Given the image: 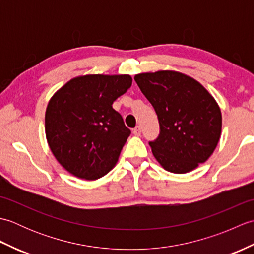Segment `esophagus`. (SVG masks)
Instances as JSON below:
<instances>
[{
	"label": "esophagus",
	"instance_id": "1",
	"mask_svg": "<svg viewBox=\"0 0 254 254\" xmlns=\"http://www.w3.org/2000/svg\"><path fill=\"white\" fill-rule=\"evenodd\" d=\"M141 133H142V127L139 126L135 127V128H133V134L135 136H139V135H141Z\"/></svg>",
	"mask_w": 254,
	"mask_h": 254
}]
</instances>
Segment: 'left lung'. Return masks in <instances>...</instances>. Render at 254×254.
Here are the masks:
<instances>
[{
	"label": "left lung",
	"mask_w": 254,
	"mask_h": 254,
	"mask_svg": "<svg viewBox=\"0 0 254 254\" xmlns=\"http://www.w3.org/2000/svg\"><path fill=\"white\" fill-rule=\"evenodd\" d=\"M158 117L160 133L149 142L156 160L172 174H187L214 153L222 134V111L196 79L177 71L134 76Z\"/></svg>",
	"instance_id": "8db88e82"
}]
</instances>
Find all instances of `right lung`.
<instances>
[{
    "instance_id": "obj_1",
    "label": "right lung",
    "mask_w": 254,
    "mask_h": 254,
    "mask_svg": "<svg viewBox=\"0 0 254 254\" xmlns=\"http://www.w3.org/2000/svg\"><path fill=\"white\" fill-rule=\"evenodd\" d=\"M131 85L127 74L82 75L69 79L48 102V145L74 177L100 179L118 163L131 131L112 104Z\"/></svg>"
}]
</instances>
